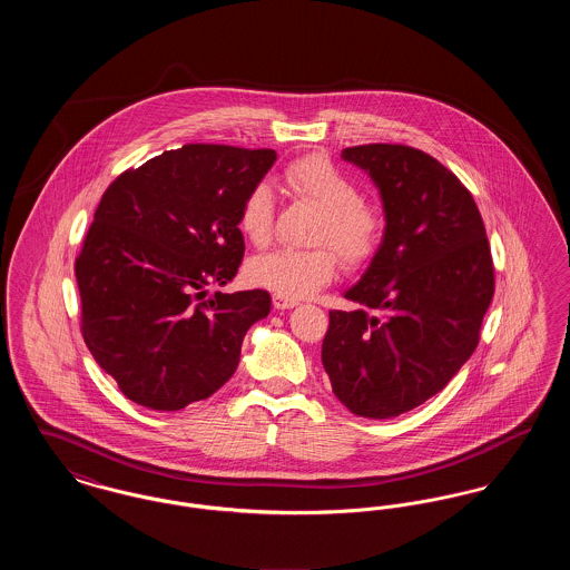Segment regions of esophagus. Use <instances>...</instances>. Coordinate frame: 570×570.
Wrapping results in <instances>:
<instances>
[{"label": "esophagus", "instance_id": "1", "mask_svg": "<svg viewBox=\"0 0 570 570\" xmlns=\"http://www.w3.org/2000/svg\"><path fill=\"white\" fill-rule=\"evenodd\" d=\"M273 305L277 307V309H291V307H295L298 305L297 298L284 297V295H273Z\"/></svg>", "mask_w": 570, "mask_h": 570}]
</instances>
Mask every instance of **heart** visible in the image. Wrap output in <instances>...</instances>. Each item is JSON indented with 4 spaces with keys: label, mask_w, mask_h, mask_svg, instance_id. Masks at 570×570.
Instances as JSON below:
<instances>
[{
    "label": "heart",
    "mask_w": 570,
    "mask_h": 570,
    "mask_svg": "<svg viewBox=\"0 0 570 570\" xmlns=\"http://www.w3.org/2000/svg\"><path fill=\"white\" fill-rule=\"evenodd\" d=\"M291 194L321 212L312 242L331 245L346 265L365 263L380 242L382 219L367 203L353 179L323 156H305L284 173ZM273 191L267 184H256L247 191L239 228L256 245H265L273 233ZM337 269L335 254L328 247L293 249L279 247L252 261L249 275L256 284L284 297L301 298L316 293L333 279Z\"/></svg>",
    "instance_id": "heart-1"
}]
</instances>
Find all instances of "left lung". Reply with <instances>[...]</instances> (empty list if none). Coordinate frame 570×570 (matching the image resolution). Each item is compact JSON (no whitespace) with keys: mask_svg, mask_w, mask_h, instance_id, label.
Returning <instances> with one entry per match:
<instances>
[{"mask_svg":"<svg viewBox=\"0 0 570 570\" xmlns=\"http://www.w3.org/2000/svg\"><path fill=\"white\" fill-rule=\"evenodd\" d=\"M379 188L384 235L370 267L331 309L323 365L356 416L393 419L440 393L472 356L493 297L483 217L460 179L406 145L342 151Z\"/></svg>","mask_w":570,"mask_h":570,"instance_id":"left-lung-1","label":"left lung"}]
</instances>
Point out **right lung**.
<instances>
[{"label":"right lung","mask_w":570,"mask_h":570,"mask_svg":"<svg viewBox=\"0 0 570 570\" xmlns=\"http://www.w3.org/2000/svg\"><path fill=\"white\" fill-rule=\"evenodd\" d=\"M273 149L184 145L121 173L87 230L75 273L82 340L138 406L207 400L239 365L267 291L216 293L244 258L239 214Z\"/></svg>","instance_id":"1"}]
</instances>
